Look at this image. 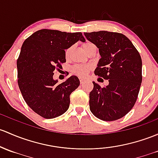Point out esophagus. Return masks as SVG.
<instances>
[{"label": "esophagus", "mask_w": 158, "mask_h": 158, "mask_svg": "<svg viewBox=\"0 0 158 158\" xmlns=\"http://www.w3.org/2000/svg\"><path fill=\"white\" fill-rule=\"evenodd\" d=\"M79 81H80V83L81 84H83L85 81V79H83V78H79Z\"/></svg>", "instance_id": "1"}]
</instances>
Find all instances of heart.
I'll use <instances>...</instances> for the list:
<instances>
[{
	"label": "heart",
	"instance_id": "heart-1",
	"mask_svg": "<svg viewBox=\"0 0 158 158\" xmlns=\"http://www.w3.org/2000/svg\"><path fill=\"white\" fill-rule=\"evenodd\" d=\"M92 45H94L91 42H86L83 44L82 48H83L84 51H87L88 48L89 47H91ZM71 48H68L66 49L65 51V56L66 57H69V54H70ZM93 66L91 64H76V65L73 66L71 68V71H72L73 74L76 75V76H80V77H84L86 75L89 73L91 70L92 69Z\"/></svg>",
	"mask_w": 158,
	"mask_h": 158
}]
</instances>
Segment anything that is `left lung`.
<instances>
[{
  "mask_svg": "<svg viewBox=\"0 0 158 158\" xmlns=\"http://www.w3.org/2000/svg\"><path fill=\"white\" fill-rule=\"evenodd\" d=\"M89 41L99 48L94 74L108 80L101 88L93 82L89 107L97 118L104 121L119 119L135 105L142 81V58L127 36L118 32L99 31L85 32Z\"/></svg>",
  "mask_w": 158,
  "mask_h": 158,
  "instance_id": "8db88e82",
  "label": "left lung"
}]
</instances>
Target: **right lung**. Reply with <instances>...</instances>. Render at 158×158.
<instances>
[{
  "label": "right lung",
  "instance_id": "1",
  "mask_svg": "<svg viewBox=\"0 0 158 158\" xmlns=\"http://www.w3.org/2000/svg\"><path fill=\"white\" fill-rule=\"evenodd\" d=\"M85 41L82 32L44 29L23 42L16 61L18 85L27 105L45 119L62 115L69 108V95L79 87L77 76L57 84L54 71L66 63L64 50L78 41Z\"/></svg>",
  "mask_w": 158,
  "mask_h": 158
}]
</instances>
